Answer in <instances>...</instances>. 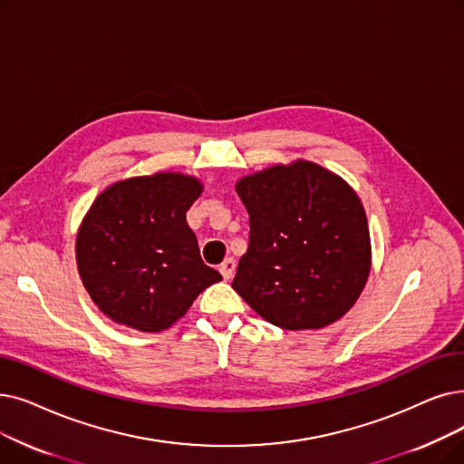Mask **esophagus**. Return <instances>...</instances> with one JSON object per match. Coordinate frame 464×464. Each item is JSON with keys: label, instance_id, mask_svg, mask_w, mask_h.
Returning a JSON list of instances; mask_svg holds the SVG:
<instances>
[{"label": "esophagus", "instance_id": "34e87169", "mask_svg": "<svg viewBox=\"0 0 464 464\" xmlns=\"http://www.w3.org/2000/svg\"><path fill=\"white\" fill-rule=\"evenodd\" d=\"M235 269H237V261H235L233 257H227V259H224V264L219 266V273H221V276H224L226 280L233 278V275H235Z\"/></svg>", "mask_w": 464, "mask_h": 464}]
</instances>
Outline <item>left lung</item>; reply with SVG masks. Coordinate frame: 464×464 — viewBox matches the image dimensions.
I'll return each instance as SVG.
<instances>
[{
    "mask_svg": "<svg viewBox=\"0 0 464 464\" xmlns=\"http://www.w3.org/2000/svg\"><path fill=\"white\" fill-rule=\"evenodd\" d=\"M235 189L250 216L235 292L282 330H318L343 316L372 267L368 218L354 189L311 160L245 176Z\"/></svg>",
    "mask_w": 464,
    "mask_h": 464,
    "instance_id": "left-lung-1",
    "label": "left lung"
}]
</instances>
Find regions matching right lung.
<instances>
[{"mask_svg":"<svg viewBox=\"0 0 464 464\" xmlns=\"http://www.w3.org/2000/svg\"><path fill=\"white\" fill-rule=\"evenodd\" d=\"M203 193L195 176L157 172L96 197L75 240L79 276L96 307L138 332L170 328L221 275L205 266L186 212Z\"/></svg>","mask_w":464,"mask_h":464,"instance_id":"obj_1","label":"right lung"}]
</instances>
